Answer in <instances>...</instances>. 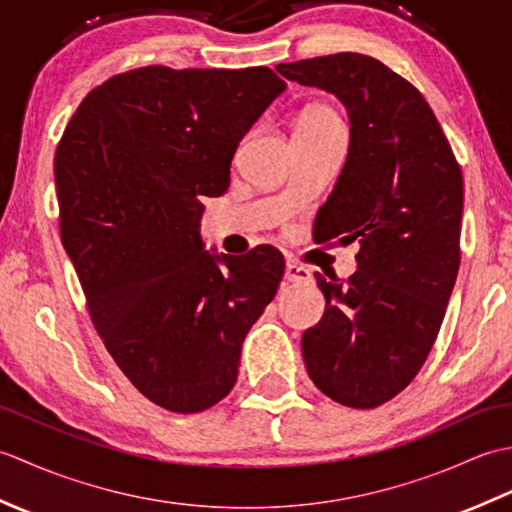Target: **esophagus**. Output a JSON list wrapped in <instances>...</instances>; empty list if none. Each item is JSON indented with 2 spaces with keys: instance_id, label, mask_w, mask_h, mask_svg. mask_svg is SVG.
Returning a JSON list of instances; mask_svg holds the SVG:
<instances>
[{
  "instance_id": "34e87169",
  "label": "esophagus",
  "mask_w": 512,
  "mask_h": 512,
  "mask_svg": "<svg viewBox=\"0 0 512 512\" xmlns=\"http://www.w3.org/2000/svg\"><path fill=\"white\" fill-rule=\"evenodd\" d=\"M284 277H286V281H290V284H301V281L310 279V270L295 264V262H290V264H286V275Z\"/></svg>"
}]
</instances>
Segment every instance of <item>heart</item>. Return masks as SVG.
<instances>
[{"mask_svg":"<svg viewBox=\"0 0 512 512\" xmlns=\"http://www.w3.org/2000/svg\"><path fill=\"white\" fill-rule=\"evenodd\" d=\"M299 125H306V127H336L341 125L339 118L328 107H312L306 114L299 118Z\"/></svg>","mask_w":512,"mask_h":512,"instance_id":"1","label":"heart"}]
</instances>
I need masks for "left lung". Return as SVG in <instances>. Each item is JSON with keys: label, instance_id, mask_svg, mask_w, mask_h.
I'll return each mask as SVG.
<instances>
[{"label": "left lung", "instance_id": "left-lung-1", "mask_svg": "<svg viewBox=\"0 0 512 512\" xmlns=\"http://www.w3.org/2000/svg\"><path fill=\"white\" fill-rule=\"evenodd\" d=\"M350 116V149L314 220V242H358L347 281L314 275L321 321L303 332L312 383L354 409L398 396L427 361L460 268L462 169L424 96L374 57L279 63Z\"/></svg>", "mask_w": 512, "mask_h": 512}]
</instances>
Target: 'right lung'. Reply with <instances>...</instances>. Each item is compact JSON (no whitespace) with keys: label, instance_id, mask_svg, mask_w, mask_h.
I'll use <instances>...</instances> for the list:
<instances>
[{"label":"right lung","instance_id":"right-lung-1","mask_svg":"<svg viewBox=\"0 0 512 512\" xmlns=\"http://www.w3.org/2000/svg\"><path fill=\"white\" fill-rule=\"evenodd\" d=\"M284 90L264 65L129 70L85 96L54 154L61 242L94 328L167 411L198 413L233 389L284 277L273 246L239 259L200 237V200L226 193L239 140Z\"/></svg>","mask_w":512,"mask_h":512}]
</instances>
